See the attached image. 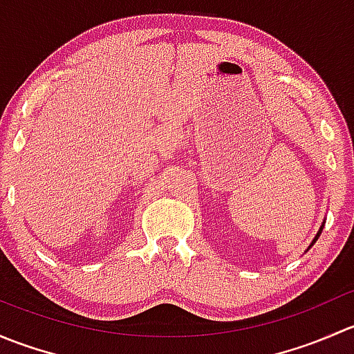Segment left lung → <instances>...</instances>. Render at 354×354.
I'll use <instances>...</instances> for the list:
<instances>
[{
    "instance_id": "8db88e82",
    "label": "left lung",
    "mask_w": 354,
    "mask_h": 354,
    "mask_svg": "<svg viewBox=\"0 0 354 354\" xmlns=\"http://www.w3.org/2000/svg\"><path fill=\"white\" fill-rule=\"evenodd\" d=\"M324 224H326V223H322V226H320V227H319V231H317L315 238H313V240H312V243H310V246H308V248H306V252H308V250H310V248H312V246H313V243H315V241H317V240H319L320 233H322V230H324Z\"/></svg>"
}]
</instances>
